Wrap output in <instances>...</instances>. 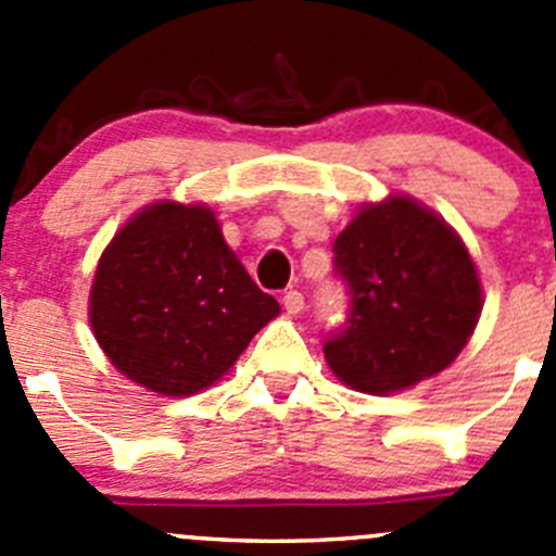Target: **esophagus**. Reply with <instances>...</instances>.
I'll use <instances>...</instances> for the list:
<instances>
[{"label": "esophagus", "instance_id": "1", "mask_svg": "<svg viewBox=\"0 0 556 556\" xmlns=\"http://www.w3.org/2000/svg\"><path fill=\"white\" fill-rule=\"evenodd\" d=\"M282 304L288 314H301L304 312V295H301L299 290H288V293L282 295Z\"/></svg>", "mask_w": 556, "mask_h": 556}]
</instances>
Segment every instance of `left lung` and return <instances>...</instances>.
<instances>
[{
    "instance_id": "left-lung-1",
    "label": "left lung",
    "mask_w": 556,
    "mask_h": 556,
    "mask_svg": "<svg viewBox=\"0 0 556 556\" xmlns=\"http://www.w3.org/2000/svg\"><path fill=\"white\" fill-rule=\"evenodd\" d=\"M350 314L325 339L330 371L352 390L390 395L435 377L481 314L473 257L444 217L408 195L366 204L333 242Z\"/></svg>"
}]
</instances>
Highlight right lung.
Returning a JSON list of instances; mask_svg holds the SVG:
<instances>
[{
    "instance_id": "1",
    "label": "right lung",
    "mask_w": 556,
    "mask_h": 556,
    "mask_svg": "<svg viewBox=\"0 0 556 556\" xmlns=\"http://www.w3.org/2000/svg\"><path fill=\"white\" fill-rule=\"evenodd\" d=\"M279 314L201 204L155 201L112 237L88 299L112 366L159 395L215 384Z\"/></svg>"
}]
</instances>
